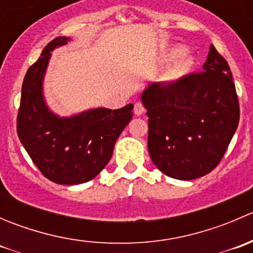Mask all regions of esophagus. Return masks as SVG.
Wrapping results in <instances>:
<instances>
[{"instance_id": "obj_1", "label": "esophagus", "mask_w": 253, "mask_h": 253, "mask_svg": "<svg viewBox=\"0 0 253 253\" xmlns=\"http://www.w3.org/2000/svg\"><path fill=\"white\" fill-rule=\"evenodd\" d=\"M133 111H134V114L137 115V116H141L143 112H144V106H143L141 103H136V104H134Z\"/></svg>"}]
</instances>
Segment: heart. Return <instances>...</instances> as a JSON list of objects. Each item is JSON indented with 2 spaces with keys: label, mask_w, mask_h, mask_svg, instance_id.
Masks as SVG:
<instances>
[{
  "label": "heart",
  "mask_w": 253,
  "mask_h": 253,
  "mask_svg": "<svg viewBox=\"0 0 253 253\" xmlns=\"http://www.w3.org/2000/svg\"><path fill=\"white\" fill-rule=\"evenodd\" d=\"M175 58L176 60L172 62V65H170L165 70V72L163 73L162 81L164 83L171 84L180 81L181 78H183L191 72L193 65H195V57L191 53L186 52V48L183 46H175L170 48L164 55L165 61H171L174 60Z\"/></svg>",
  "instance_id": "heart-1"
}]
</instances>
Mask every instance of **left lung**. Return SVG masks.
<instances>
[{
  "label": "left lung",
  "instance_id": "obj_1",
  "mask_svg": "<svg viewBox=\"0 0 253 253\" xmlns=\"http://www.w3.org/2000/svg\"><path fill=\"white\" fill-rule=\"evenodd\" d=\"M148 150L155 167L177 180L211 172L239 126L240 108L230 67L211 45L203 72L142 91Z\"/></svg>",
  "mask_w": 253,
  "mask_h": 253
}]
</instances>
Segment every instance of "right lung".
I'll list each match as a JSON object with an SVG mask.
<instances>
[{"label":"right lung","instance_id":"add662e5","mask_svg":"<svg viewBox=\"0 0 253 253\" xmlns=\"http://www.w3.org/2000/svg\"><path fill=\"white\" fill-rule=\"evenodd\" d=\"M71 40L56 38L28 70L17 119L23 147L42 175L60 185L88 182L100 174L111 159L117 138L133 116L132 104L116 110L88 109L71 116H60L48 108L44 78L51 52Z\"/></svg>","mask_w":253,"mask_h":253}]
</instances>
